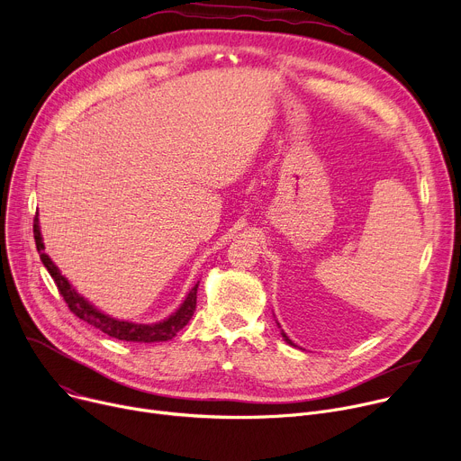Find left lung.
Listing matches in <instances>:
<instances>
[{
	"label": "left lung",
	"mask_w": 461,
	"mask_h": 461,
	"mask_svg": "<svg viewBox=\"0 0 461 461\" xmlns=\"http://www.w3.org/2000/svg\"><path fill=\"white\" fill-rule=\"evenodd\" d=\"M282 335H284V339H285V341H287V343H289V345H291V347H294V343H293V341H291V339H289V337H287V335H285V333H284V331H282Z\"/></svg>",
	"instance_id": "1"
}]
</instances>
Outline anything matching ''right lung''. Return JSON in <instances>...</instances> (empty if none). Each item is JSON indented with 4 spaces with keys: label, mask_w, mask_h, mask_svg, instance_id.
<instances>
[{
    "label": "right lung",
    "mask_w": 461,
    "mask_h": 461,
    "mask_svg": "<svg viewBox=\"0 0 461 461\" xmlns=\"http://www.w3.org/2000/svg\"><path fill=\"white\" fill-rule=\"evenodd\" d=\"M33 235H35V242H37V250L41 254V259L44 263V267L48 268V272L51 274V278L60 293V296L65 298V302L68 303L70 312L79 317L81 321L88 322L90 326L98 328L100 331L107 333L109 337H114V339L120 341H130V343H161V341H168L172 337H176V333L185 326L191 317L194 315L196 310V291H198V284L189 291L187 298L183 300V303L177 308L176 313H172L168 319L159 321L156 324H137V322H130V321H118L109 317L107 313L100 312L98 308H95L86 298H83L72 285L70 282L65 278L60 270L55 267V263L50 259V256L44 252V242H42V235H41V226H39V217H35L33 222Z\"/></svg>",
    "instance_id": "right-lung-1"
}]
</instances>
